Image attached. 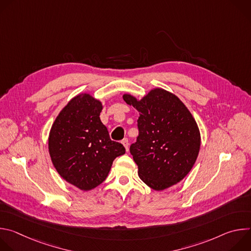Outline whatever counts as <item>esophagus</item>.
<instances>
[{"instance_id": "1", "label": "esophagus", "mask_w": 251, "mask_h": 251, "mask_svg": "<svg viewBox=\"0 0 251 251\" xmlns=\"http://www.w3.org/2000/svg\"><path fill=\"white\" fill-rule=\"evenodd\" d=\"M122 144H123V146L125 147L126 151H128V147H129V142H128V139H127V138H125V139H123V140H122Z\"/></svg>"}]
</instances>
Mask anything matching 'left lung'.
Here are the masks:
<instances>
[{
    "label": "left lung",
    "mask_w": 251,
    "mask_h": 251,
    "mask_svg": "<svg viewBox=\"0 0 251 251\" xmlns=\"http://www.w3.org/2000/svg\"><path fill=\"white\" fill-rule=\"evenodd\" d=\"M123 99L140 115L139 136L130 153L141 180L155 191L181 182L201 147L198 124L186 105L162 88L152 89L140 100L131 94H124Z\"/></svg>",
    "instance_id": "1"
}]
</instances>
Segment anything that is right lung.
Here are the masks:
<instances>
[{
  "label": "right lung",
  "mask_w": 251,
  "mask_h": 251,
  "mask_svg": "<svg viewBox=\"0 0 251 251\" xmlns=\"http://www.w3.org/2000/svg\"><path fill=\"white\" fill-rule=\"evenodd\" d=\"M102 103L90 94L71 99L55 118L49 136L51 162L67 183L82 191L99 186L116 157L125 154L100 120Z\"/></svg>",
  "instance_id": "add662e5"
}]
</instances>
